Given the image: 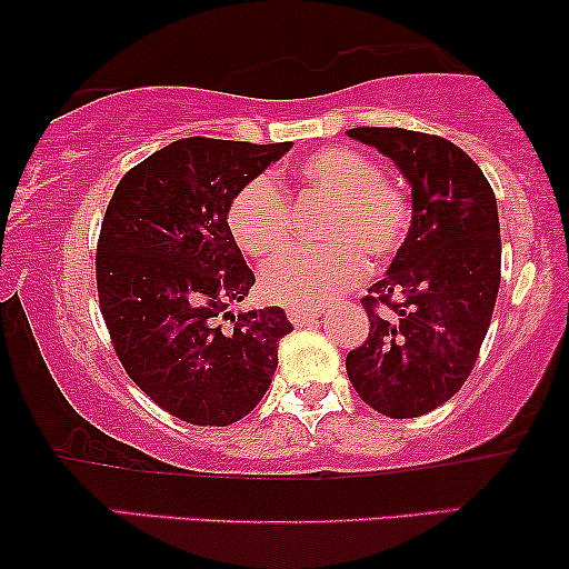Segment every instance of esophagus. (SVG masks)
<instances>
[{
	"label": "esophagus",
	"mask_w": 569,
	"mask_h": 569,
	"mask_svg": "<svg viewBox=\"0 0 569 569\" xmlns=\"http://www.w3.org/2000/svg\"><path fill=\"white\" fill-rule=\"evenodd\" d=\"M321 316V308H292L287 310V321H290L292 326H306L310 321H316V318Z\"/></svg>",
	"instance_id": "34e87169"
}]
</instances>
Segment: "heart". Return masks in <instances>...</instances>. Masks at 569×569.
<instances>
[{
  "label": "heart",
  "instance_id": "heart-1",
  "mask_svg": "<svg viewBox=\"0 0 569 569\" xmlns=\"http://www.w3.org/2000/svg\"><path fill=\"white\" fill-rule=\"evenodd\" d=\"M298 201L329 204L316 238L321 248L279 256L261 271L263 300L277 306H321L360 284L372 267H383L407 243L411 207L380 168L347 147H323L302 158ZM230 236L253 259H269L292 240V204L282 183L261 173L236 191L228 207Z\"/></svg>",
  "mask_w": 569,
  "mask_h": 569
}]
</instances>
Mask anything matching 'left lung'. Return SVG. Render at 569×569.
I'll return each instance as SVG.
<instances>
[{
  "label": "left lung",
  "mask_w": 569,
  "mask_h": 569,
  "mask_svg": "<svg viewBox=\"0 0 569 569\" xmlns=\"http://www.w3.org/2000/svg\"><path fill=\"white\" fill-rule=\"evenodd\" d=\"M349 137L391 158L411 183V228L388 274L362 298L370 333L347 355L365 403L422 417L461 391L500 290V217L481 168L448 139L396 127Z\"/></svg>",
  "instance_id": "8db88e82"
}]
</instances>
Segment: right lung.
<instances>
[{
    "instance_id": "1",
    "label": "right lung",
    "mask_w": 569,
    "mask_h": 569,
    "mask_svg": "<svg viewBox=\"0 0 569 569\" xmlns=\"http://www.w3.org/2000/svg\"><path fill=\"white\" fill-rule=\"evenodd\" d=\"M290 147L178 139L127 170L108 201L96 279L111 345L127 376L189 425L256 409L292 331L277 306L230 310L256 277L228 228L236 191Z\"/></svg>"
}]
</instances>
